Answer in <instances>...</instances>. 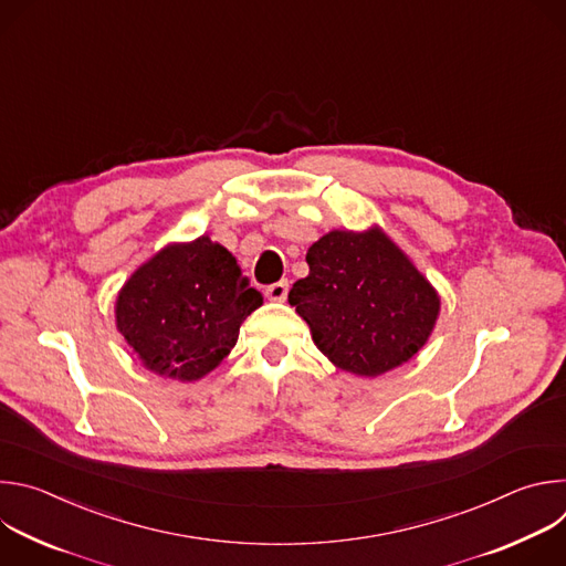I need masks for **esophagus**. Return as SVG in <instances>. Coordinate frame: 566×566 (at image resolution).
Returning <instances> with one entry per match:
<instances>
[{"instance_id":"1","label":"esophagus","mask_w":566,"mask_h":566,"mask_svg":"<svg viewBox=\"0 0 566 566\" xmlns=\"http://www.w3.org/2000/svg\"><path fill=\"white\" fill-rule=\"evenodd\" d=\"M289 295V282L286 280H280L271 286H266V297L273 300V302H284Z\"/></svg>"}]
</instances>
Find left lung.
Instances as JSON below:
<instances>
[{
  "label": "left lung",
  "instance_id": "left-lung-1",
  "mask_svg": "<svg viewBox=\"0 0 566 566\" xmlns=\"http://www.w3.org/2000/svg\"><path fill=\"white\" fill-rule=\"evenodd\" d=\"M306 264L308 275L293 284L289 304L338 369L376 378L423 349L441 297L382 228L322 234Z\"/></svg>",
  "mask_w": 566,
  "mask_h": 566
}]
</instances>
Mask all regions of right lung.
<instances>
[{
	"label": "right lung",
	"mask_w": 566,
	"mask_h": 566,
	"mask_svg": "<svg viewBox=\"0 0 566 566\" xmlns=\"http://www.w3.org/2000/svg\"><path fill=\"white\" fill-rule=\"evenodd\" d=\"M264 297L208 234L175 241L140 264L116 297V329L145 369L195 382L230 354Z\"/></svg>",
	"instance_id": "obj_1"
}]
</instances>
